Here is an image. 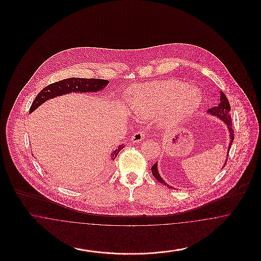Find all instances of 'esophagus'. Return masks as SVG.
Listing matches in <instances>:
<instances>
[{
	"mask_svg": "<svg viewBox=\"0 0 261 261\" xmlns=\"http://www.w3.org/2000/svg\"><path fill=\"white\" fill-rule=\"evenodd\" d=\"M145 138H146V133H145L144 131H138V132H136V133L132 136L131 141H132L133 143H139V142L143 141Z\"/></svg>",
	"mask_w": 261,
	"mask_h": 261,
	"instance_id": "esophagus-1",
	"label": "esophagus"
}]
</instances>
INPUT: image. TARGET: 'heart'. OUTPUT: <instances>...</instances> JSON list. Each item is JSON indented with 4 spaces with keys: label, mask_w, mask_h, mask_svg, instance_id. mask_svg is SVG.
<instances>
[{
    "label": "heart",
    "mask_w": 261,
    "mask_h": 261,
    "mask_svg": "<svg viewBox=\"0 0 261 261\" xmlns=\"http://www.w3.org/2000/svg\"><path fill=\"white\" fill-rule=\"evenodd\" d=\"M129 95L130 107L138 116L149 118L162 112L159 121L165 129H173L192 117L202 100L199 90L178 80L137 86Z\"/></svg>",
    "instance_id": "1"
}]
</instances>
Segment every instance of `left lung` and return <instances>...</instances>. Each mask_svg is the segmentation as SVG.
<instances>
[{
	"label": "left lung",
	"instance_id": "left-lung-1",
	"mask_svg": "<svg viewBox=\"0 0 261 261\" xmlns=\"http://www.w3.org/2000/svg\"><path fill=\"white\" fill-rule=\"evenodd\" d=\"M230 111H231V107H230V103L228 101V99L226 98L225 94L223 92H220V102L217 107H214V108H211L208 111L207 113H210L212 116H216L217 118H219L220 120H222L225 124L227 125V128L229 130V134H230V143H229V148H228V152H227V156L229 155V149L231 148V145L234 141V131H233V128H232V118H231V114H230ZM227 162V159H226V162L225 164ZM224 164V166H225ZM151 172L153 177L163 185L165 186L169 187L171 188V186H169L168 184H166L164 182V180L162 179V176L159 173V170H158V162H155L152 166H151Z\"/></svg>",
	"mask_w": 261,
	"mask_h": 261
}]
</instances>
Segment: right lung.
Returning a JSON list of instances; mask_svg holds the SVG:
<instances>
[{
  "instance_id": "add662e5",
  "label": "right lung",
  "mask_w": 261,
  "mask_h": 261,
  "mask_svg": "<svg viewBox=\"0 0 261 261\" xmlns=\"http://www.w3.org/2000/svg\"><path fill=\"white\" fill-rule=\"evenodd\" d=\"M110 81L105 79H95V78H78L71 77L67 79H63L59 82L53 83L44 88L37 97L32 102L29 113L35 111L42 103L46 100L53 99L58 96H62L69 93H91V92H99L107 85ZM124 148V145H119L117 149H114L112 153V160L114 161L117 156L118 152Z\"/></svg>"
}]
</instances>
